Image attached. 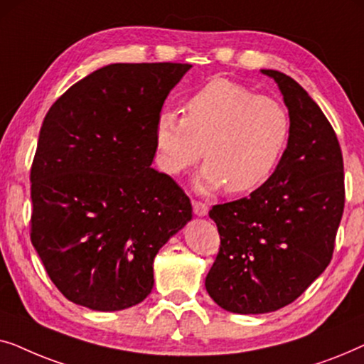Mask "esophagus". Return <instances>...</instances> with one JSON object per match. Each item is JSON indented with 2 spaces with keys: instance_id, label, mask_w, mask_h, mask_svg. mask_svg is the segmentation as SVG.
Returning a JSON list of instances; mask_svg holds the SVG:
<instances>
[{
  "instance_id": "esophagus-1",
  "label": "esophagus",
  "mask_w": 364,
  "mask_h": 364,
  "mask_svg": "<svg viewBox=\"0 0 364 364\" xmlns=\"http://www.w3.org/2000/svg\"><path fill=\"white\" fill-rule=\"evenodd\" d=\"M192 207H193V213H196L197 217H205L207 213H208V207L205 205V203H202V202L193 200L192 202Z\"/></svg>"
}]
</instances>
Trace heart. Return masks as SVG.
I'll use <instances>...</instances> for the list:
<instances>
[{"label": "heart", "instance_id": "obj_1", "mask_svg": "<svg viewBox=\"0 0 364 364\" xmlns=\"http://www.w3.org/2000/svg\"><path fill=\"white\" fill-rule=\"evenodd\" d=\"M186 116L159 114L154 129L157 161L178 176L200 161V192L227 187L247 193L263 186L277 171L290 141L291 122L275 99L258 96L250 87L218 77L186 101Z\"/></svg>", "mask_w": 364, "mask_h": 364}]
</instances>
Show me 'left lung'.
Wrapping results in <instances>:
<instances>
[{
    "label": "left lung",
    "mask_w": 364,
    "mask_h": 364,
    "mask_svg": "<svg viewBox=\"0 0 364 364\" xmlns=\"http://www.w3.org/2000/svg\"><path fill=\"white\" fill-rule=\"evenodd\" d=\"M280 89L291 122L277 171L250 197L212 207L220 250L205 288L218 306L262 315L295 301L331 260L345 208L336 134L308 92L287 74L262 69Z\"/></svg>",
    "instance_id": "8db88e82"
}]
</instances>
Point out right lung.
I'll return each instance as SVG.
<instances>
[{
	"mask_svg": "<svg viewBox=\"0 0 364 364\" xmlns=\"http://www.w3.org/2000/svg\"><path fill=\"white\" fill-rule=\"evenodd\" d=\"M191 64H109L44 117L31 168V242L58 290L94 311L146 300L154 258L192 220L188 197L152 168L154 129Z\"/></svg>",
	"mask_w": 364,
	"mask_h": 364,
	"instance_id": "right-lung-1",
	"label": "right lung"
}]
</instances>
